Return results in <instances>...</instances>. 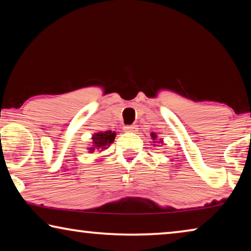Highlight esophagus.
I'll use <instances>...</instances> for the list:
<instances>
[{"instance_id": "34e87169", "label": "esophagus", "mask_w": 251, "mask_h": 251, "mask_svg": "<svg viewBox=\"0 0 251 251\" xmlns=\"http://www.w3.org/2000/svg\"><path fill=\"white\" fill-rule=\"evenodd\" d=\"M124 130L126 133H134V131L137 130V127H136V125H127L124 127Z\"/></svg>"}]
</instances>
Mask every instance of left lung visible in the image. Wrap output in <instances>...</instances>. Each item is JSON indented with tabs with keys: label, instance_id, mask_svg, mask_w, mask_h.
<instances>
[{
	"label": "left lung",
	"instance_id": "8db88e82",
	"mask_svg": "<svg viewBox=\"0 0 251 251\" xmlns=\"http://www.w3.org/2000/svg\"><path fill=\"white\" fill-rule=\"evenodd\" d=\"M151 137H152V139H156V134L151 133Z\"/></svg>",
	"mask_w": 251,
	"mask_h": 251
}]
</instances>
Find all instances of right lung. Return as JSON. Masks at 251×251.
Masks as SVG:
<instances>
[{"mask_svg": "<svg viewBox=\"0 0 251 251\" xmlns=\"http://www.w3.org/2000/svg\"><path fill=\"white\" fill-rule=\"evenodd\" d=\"M115 133H112L110 130L101 131V133H96L93 135V146L90 147V151L93 152L95 150H105L106 147L109 146L115 139Z\"/></svg>", "mask_w": 251, "mask_h": 251, "instance_id": "obj_1", "label": "right lung"}]
</instances>
